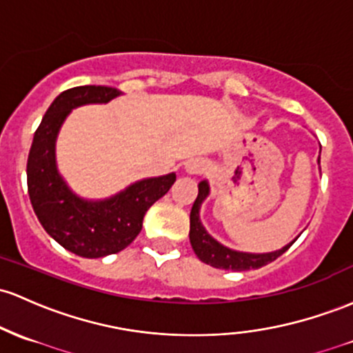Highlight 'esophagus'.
Instances as JSON below:
<instances>
[{
	"mask_svg": "<svg viewBox=\"0 0 353 353\" xmlns=\"http://www.w3.org/2000/svg\"><path fill=\"white\" fill-rule=\"evenodd\" d=\"M206 169V162L203 159H192V161L185 162V172L188 174H201Z\"/></svg>",
	"mask_w": 353,
	"mask_h": 353,
	"instance_id": "esophagus-1",
	"label": "esophagus"
}]
</instances>
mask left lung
<instances>
[{"instance_id":"left-lung-1","label":"left lung","mask_w":353,"mask_h":353,"mask_svg":"<svg viewBox=\"0 0 353 353\" xmlns=\"http://www.w3.org/2000/svg\"><path fill=\"white\" fill-rule=\"evenodd\" d=\"M319 164H320V157H319ZM197 189H199V192H197V197L191 209V216H189V221H191L189 241H191V246L192 250H194V253L197 254V258H199L203 263H206V265L212 266V268L231 270V271L258 270L261 268V266L274 261L278 256H281V254H283L285 251L296 241L298 236H300L298 234L293 241H290L288 245L281 246L280 250L266 251V253H248V251H238V250H233V248L224 246L223 243H219L218 239L212 238V236L208 233L203 221H201V208H203L204 201L208 199L209 192H211L208 179L201 181V183L197 184Z\"/></svg>"}]
</instances>
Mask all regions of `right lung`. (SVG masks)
<instances>
[{
  "instance_id": "1",
  "label": "right lung",
  "mask_w": 353,
  "mask_h": 353,
  "mask_svg": "<svg viewBox=\"0 0 353 353\" xmlns=\"http://www.w3.org/2000/svg\"><path fill=\"white\" fill-rule=\"evenodd\" d=\"M122 92L83 85L61 92L41 119L30 149L26 177L34 214L53 239L82 258H103L137 238L147 209L176 183V172L144 177L103 199H87L70 188L58 170L57 139L73 108L108 103Z\"/></svg>"
}]
</instances>
